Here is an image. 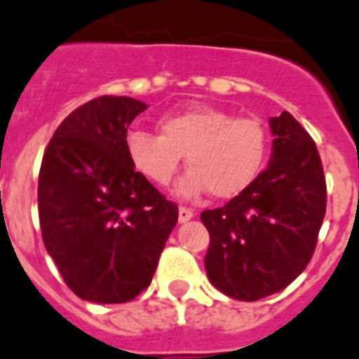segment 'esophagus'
I'll use <instances>...</instances> for the list:
<instances>
[{"label": "esophagus", "mask_w": 359, "mask_h": 359, "mask_svg": "<svg viewBox=\"0 0 359 359\" xmlns=\"http://www.w3.org/2000/svg\"><path fill=\"white\" fill-rule=\"evenodd\" d=\"M193 217H195L193 210H189V208H184V205H180V208H179V222L180 224H186V222H188V220H191Z\"/></svg>", "instance_id": "obj_1"}]
</instances>
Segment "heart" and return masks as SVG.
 I'll use <instances>...</instances> for the list:
<instances>
[{
  "label": "heart",
  "mask_w": 359,
  "mask_h": 359,
  "mask_svg": "<svg viewBox=\"0 0 359 359\" xmlns=\"http://www.w3.org/2000/svg\"><path fill=\"white\" fill-rule=\"evenodd\" d=\"M158 130L161 135L128 133V158L149 182L168 186L186 155L191 170L177 186L184 198L208 189L217 198L235 197L257 179L269 155V132L258 117H235L211 106L162 115Z\"/></svg>",
  "instance_id": "1"
}]
</instances>
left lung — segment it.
<instances>
[{
    "instance_id": "obj_1",
    "label": "left lung",
    "mask_w": 359,
    "mask_h": 359,
    "mask_svg": "<svg viewBox=\"0 0 359 359\" xmlns=\"http://www.w3.org/2000/svg\"><path fill=\"white\" fill-rule=\"evenodd\" d=\"M269 124L267 170L226 205L201 215L210 231L208 278L244 302L282 291L307 267L325 217V175L313 137L289 111Z\"/></svg>"
}]
</instances>
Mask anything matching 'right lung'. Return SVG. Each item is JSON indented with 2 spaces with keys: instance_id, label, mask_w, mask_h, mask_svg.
Segmentation results:
<instances>
[{
  "instance_id": "obj_1",
  "label": "right lung",
  "mask_w": 359,
  "mask_h": 359,
  "mask_svg": "<svg viewBox=\"0 0 359 359\" xmlns=\"http://www.w3.org/2000/svg\"><path fill=\"white\" fill-rule=\"evenodd\" d=\"M146 108L124 95L88 101L59 124L43 155V242L83 300L124 304L144 291L179 220L177 204L128 158V126Z\"/></svg>"
}]
</instances>
